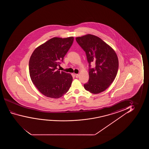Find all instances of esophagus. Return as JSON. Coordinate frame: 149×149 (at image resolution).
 I'll return each instance as SVG.
<instances>
[{
  "mask_svg": "<svg viewBox=\"0 0 149 149\" xmlns=\"http://www.w3.org/2000/svg\"><path fill=\"white\" fill-rule=\"evenodd\" d=\"M75 76L76 78H78L79 77V74H75Z\"/></svg>",
  "mask_w": 149,
  "mask_h": 149,
  "instance_id": "34e87169",
  "label": "esophagus"
}]
</instances>
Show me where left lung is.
I'll return each mask as SVG.
<instances>
[{"label":"left lung","mask_w":149,"mask_h":149,"mask_svg":"<svg viewBox=\"0 0 149 149\" xmlns=\"http://www.w3.org/2000/svg\"><path fill=\"white\" fill-rule=\"evenodd\" d=\"M76 42L86 52L88 63L89 80L84 88L92 94H99L109 86L116 77L118 58L114 50L100 38L85 35L76 38ZM95 63L92 68L91 63Z\"/></svg>","instance_id":"obj_1"}]
</instances>
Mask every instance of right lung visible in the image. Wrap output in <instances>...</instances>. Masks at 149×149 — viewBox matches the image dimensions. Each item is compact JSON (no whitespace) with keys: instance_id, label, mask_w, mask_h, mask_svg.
Listing matches in <instances>:
<instances>
[{"instance_id":"right-lung-1","label":"right lung","mask_w":149,"mask_h":149,"mask_svg":"<svg viewBox=\"0 0 149 149\" xmlns=\"http://www.w3.org/2000/svg\"><path fill=\"white\" fill-rule=\"evenodd\" d=\"M74 38H53L37 47L29 61L31 81L47 97L59 98L69 90L73 77L70 74L57 70L73 43Z\"/></svg>"}]
</instances>
